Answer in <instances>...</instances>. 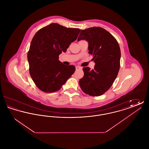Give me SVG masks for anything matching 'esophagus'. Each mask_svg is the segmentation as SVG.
<instances>
[{"instance_id":"1","label":"esophagus","mask_w":149,"mask_h":149,"mask_svg":"<svg viewBox=\"0 0 149 149\" xmlns=\"http://www.w3.org/2000/svg\"><path fill=\"white\" fill-rule=\"evenodd\" d=\"M81 69V68L80 67V66H76V70H80V69Z\"/></svg>"}]
</instances>
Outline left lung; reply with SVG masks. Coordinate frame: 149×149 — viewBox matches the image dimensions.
<instances>
[{
    "mask_svg": "<svg viewBox=\"0 0 149 149\" xmlns=\"http://www.w3.org/2000/svg\"><path fill=\"white\" fill-rule=\"evenodd\" d=\"M88 42L89 53L93 55L94 69L83 68L84 75L79 85L85 94L97 97L113 84L120 67V50L116 38L106 29L93 27L81 30L78 41Z\"/></svg>",
    "mask_w": 149,
    "mask_h": 149,
    "instance_id": "1",
    "label": "left lung"
}]
</instances>
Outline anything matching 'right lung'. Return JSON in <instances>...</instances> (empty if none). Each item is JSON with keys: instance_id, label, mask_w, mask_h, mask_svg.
I'll return each instance as SVG.
<instances>
[{"instance_id": "1", "label": "right lung", "mask_w": 149, "mask_h": 149, "mask_svg": "<svg viewBox=\"0 0 149 149\" xmlns=\"http://www.w3.org/2000/svg\"><path fill=\"white\" fill-rule=\"evenodd\" d=\"M80 31L51 23L36 32L27 58L30 75L41 91L56 92L74 74L75 66L64 65L58 60V56L77 40Z\"/></svg>"}]
</instances>
